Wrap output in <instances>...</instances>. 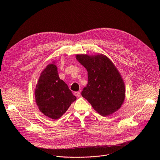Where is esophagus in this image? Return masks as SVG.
Masks as SVG:
<instances>
[{
	"label": "esophagus",
	"instance_id": "obj_1",
	"mask_svg": "<svg viewBox=\"0 0 160 160\" xmlns=\"http://www.w3.org/2000/svg\"><path fill=\"white\" fill-rule=\"evenodd\" d=\"M74 95H76V96L78 97H79L80 95H81V93H80L79 92H75L74 93Z\"/></svg>",
	"mask_w": 160,
	"mask_h": 160
}]
</instances>
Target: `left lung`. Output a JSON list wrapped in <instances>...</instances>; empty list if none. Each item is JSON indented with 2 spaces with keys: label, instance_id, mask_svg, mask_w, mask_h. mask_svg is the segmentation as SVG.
Listing matches in <instances>:
<instances>
[{
  "label": "left lung",
  "instance_id": "8db88e82",
  "mask_svg": "<svg viewBox=\"0 0 160 160\" xmlns=\"http://www.w3.org/2000/svg\"><path fill=\"white\" fill-rule=\"evenodd\" d=\"M88 71V84L81 94L100 115L107 116L121 107L126 97L124 80L113 62L102 53L78 54Z\"/></svg>",
  "mask_w": 160,
  "mask_h": 160
}]
</instances>
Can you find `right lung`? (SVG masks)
I'll list each match as a JSON object with an SVG mask.
<instances>
[{
	"label": "right lung",
	"instance_id": "1",
	"mask_svg": "<svg viewBox=\"0 0 160 160\" xmlns=\"http://www.w3.org/2000/svg\"><path fill=\"white\" fill-rule=\"evenodd\" d=\"M56 63L53 61L43 69L34 91L39 111L53 120L62 116L76 100L68 85L60 79Z\"/></svg>",
	"mask_w": 160,
	"mask_h": 160
}]
</instances>
